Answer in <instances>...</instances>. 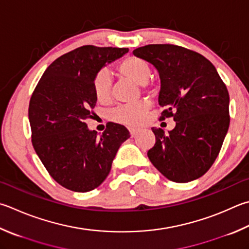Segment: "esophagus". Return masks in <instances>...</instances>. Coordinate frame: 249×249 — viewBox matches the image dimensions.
I'll use <instances>...</instances> for the list:
<instances>
[{
  "instance_id": "esophagus-1",
  "label": "esophagus",
  "mask_w": 249,
  "mask_h": 249,
  "mask_svg": "<svg viewBox=\"0 0 249 249\" xmlns=\"http://www.w3.org/2000/svg\"><path fill=\"white\" fill-rule=\"evenodd\" d=\"M129 131H130V134H131V137H135V135H137L139 132H140V129L139 128H130L129 129Z\"/></svg>"
}]
</instances>
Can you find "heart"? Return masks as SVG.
I'll return each mask as SVG.
<instances>
[{
	"label": "heart",
	"mask_w": 249,
	"mask_h": 249,
	"mask_svg": "<svg viewBox=\"0 0 249 249\" xmlns=\"http://www.w3.org/2000/svg\"><path fill=\"white\" fill-rule=\"evenodd\" d=\"M117 71L121 77L134 82L139 86L145 87L151 76V66L146 60L138 56H128L117 65ZM93 89L96 98L100 102H105L110 95V80L106 71H100L94 78ZM148 110V105L144 102L133 103L117 107L112 110L111 117L121 124L137 125L144 120V117Z\"/></svg>",
	"instance_id": "heart-1"
}]
</instances>
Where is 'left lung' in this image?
<instances>
[{
    "mask_svg": "<svg viewBox=\"0 0 249 249\" xmlns=\"http://www.w3.org/2000/svg\"><path fill=\"white\" fill-rule=\"evenodd\" d=\"M133 54L155 67L160 79V119L173 117L175 129L152 128L156 138L147 153L168 180L198 179L213 166L229 124L230 97L213 65L196 52L171 44H149Z\"/></svg>",
    "mask_w": 249,
    "mask_h": 249,
    "instance_id": "1",
    "label": "left lung"
}]
</instances>
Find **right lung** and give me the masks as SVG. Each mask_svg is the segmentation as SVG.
I'll use <instances>...</instances> for the list:
<instances>
[{"instance_id": "obj_1", "label": "right lung", "mask_w": 249, "mask_h": 249, "mask_svg": "<svg viewBox=\"0 0 249 249\" xmlns=\"http://www.w3.org/2000/svg\"><path fill=\"white\" fill-rule=\"evenodd\" d=\"M128 49L84 45L46 68L29 104L32 145L51 177L73 192H89L109 175L117 152L130 133L109 123L102 134L84 123L96 105V74Z\"/></svg>"}]
</instances>
